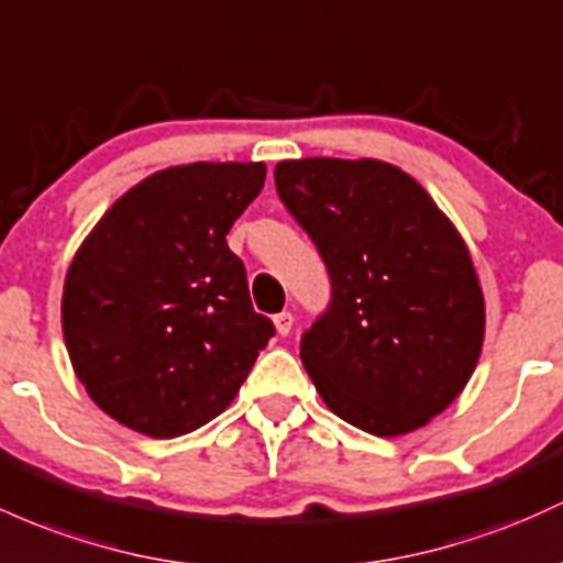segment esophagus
Segmentation results:
<instances>
[{
  "label": "esophagus",
  "instance_id": "obj_1",
  "mask_svg": "<svg viewBox=\"0 0 563 563\" xmlns=\"http://www.w3.org/2000/svg\"><path fill=\"white\" fill-rule=\"evenodd\" d=\"M275 329H277V333H280V336H288V333H291V329H294V314L291 312L275 314Z\"/></svg>",
  "mask_w": 563,
  "mask_h": 563
}]
</instances>
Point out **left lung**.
Masks as SVG:
<instances>
[{"label":"left lung","mask_w":563,"mask_h":563,"mask_svg":"<svg viewBox=\"0 0 563 563\" xmlns=\"http://www.w3.org/2000/svg\"><path fill=\"white\" fill-rule=\"evenodd\" d=\"M275 187L331 275L329 312L299 347L314 390L372 435L424 428L460 398L484 347V291L460 230L382 159H283Z\"/></svg>","instance_id":"8db88e82"}]
</instances>
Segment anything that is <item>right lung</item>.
<instances>
[{
	"instance_id": "1",
	"label": "right lung",
	"mask_w": 563,
	"mask_h": 563,
	"mask_svg": "<svg viewBox=\"0 0 563 563\" xmlns=\"http://www.w3.org/2000/svg\"><path fill=\"white\" fill-rule=\"evenodd\" d=\"M267 178L264 163L157 170L98 219L64 280L60 325L92 404L150 438L219 417L275 333L251 307L227 232Z\"/></svg>"
}]
</instances>
